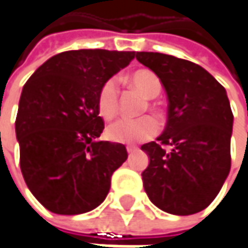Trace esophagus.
Masks as SVG:
<instances>
[{
	"instance_id": "34e87169",
	"label": "esophagus",
	"mask_w": 248,
	"mask_h": 248,
	"mask_svg": "<svg viewBox=\"0 0 248 248\" xmlns=\"http://www.w3.org/2000/svg\"><path fill=\"white\" fill-rule=\"evenodd\" d=\"M126 150H127V153L132 154V153H135L138 149H136V147H132V146H127V147H126Z\"/></svg>"
}]
</instances>
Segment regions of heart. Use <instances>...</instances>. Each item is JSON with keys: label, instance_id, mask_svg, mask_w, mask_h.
Returning a JSON list of instances; mask_svg holds the SVG:
<instances>
[{"label": "heart", "instance_id": "b5f03b06", "mask_svg": "<svg viewBox=\"0 0 248 248\" xmlns=\"http://www.w3.org/2000/svg\"><path fill=\"white\" fill-rule=\"evenodd\" d=\"M129 82L138 88L146 98H155L161 93V81L150 70H138L127 77ZM98 109L105 119L112 118L118 110V87L116 81L108 80L98 95ZM158 130V124L153 116L136 119L121 118L107 127V138L115 143H135L153 138Z\"/></svg>", "mask_w": 248, "mask_h": 248}]
</instances>
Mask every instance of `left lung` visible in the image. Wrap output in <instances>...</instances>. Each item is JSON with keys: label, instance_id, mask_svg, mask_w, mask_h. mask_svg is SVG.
Returning <instances> with one entry per match:
<instances>
[{"label": "left lung", "instance_id": "obj_1", "mask_svg": "<svg viewBox=\"0 0 248 248\" xmlns=\"http://www.w3.org/2000/svg\"><path fill=\"white\" fill-rule=\"evenodd\" d=\"M136 59L160 78L168 98L164 132L141 146L150 158L141 172L144 191L167 213L203 211L230 171L233 113L226 90L192 62L153 51H138Z\"/></svg>", "mask_w": 248, "mask_h": 248}]
</instances>
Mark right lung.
Masks as SVG:
<instances>
[{
  "label": "right lung",
  "mask_w": 248,
  "mask_h": 248,
  "mask_svg": "<svg viewBox=\"0 0 248 248\" xmlns=\"http://www.w3.org/2000/svg\"><path fill=\"white\" fill-rule=\"evenodd\" d=\"M136 51L81 49L45 62L23 85L15 132L23 180L53 213L80 215L107 198L110 177L127 158L104 130L98 95Z\"/></svg>",
  "instance_id": "right-lung-1"
}]
</instances>
